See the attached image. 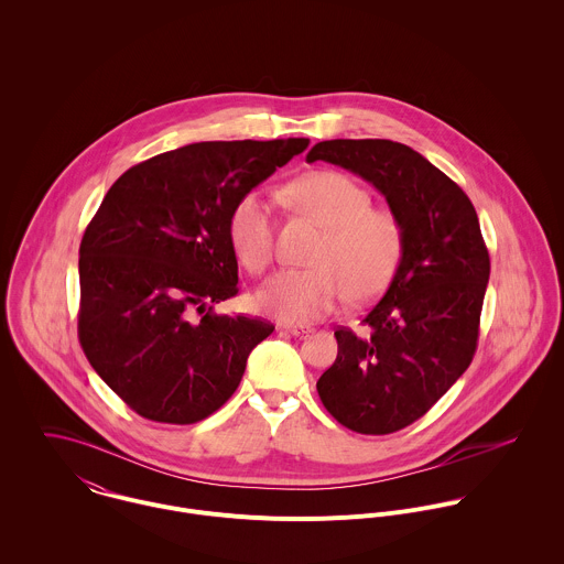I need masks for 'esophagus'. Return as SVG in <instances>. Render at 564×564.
<instances>
[{
    "instance_id": "esophagus-1",
    "label": "esophagus",
    "mask_w": 564,
    "mask_h": 564,
    "mask_svg": "<svg viewBox=\"0 0 564 564\" xmlns=\"http://www.w3.org/2000/svg\"><path fill=\"white\" fill-rule=\"evenodd\" d=\"M284 329L295 338H306L313 332L311 325H284Z\"/></svg>"
}]
</instances>
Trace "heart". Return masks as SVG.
Instances as JSON below:
<instances>
[{
	"label": "heart",
	"mask_w": 564,
	"mask_h": 564,
	"mask_svg": "<svg viewBox=\"0 0 564 564\" xmlns=\"http://www.w3.org/2000/svg\"><path fill=\"white\" fill-rule=\"evenodd\" d=\"M293 206L325 228L311 264L271 278L256 302L286 323L317 322L347 300L369 302L393 280L403 251L395 210L373 206L369 191L340 171H311L284 188ZM230 241L242 267L262 275L275 251L271 204L258 191L245 193L230 215Z\"/></svg>",
	"instance_id": "1"
}]
</instances>
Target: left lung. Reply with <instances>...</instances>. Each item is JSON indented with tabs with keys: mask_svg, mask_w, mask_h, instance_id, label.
I'll return each instance as SVG.
<instances>
[{
	"mask_svg": "<svg viewBox=\"0 0 564 564\" xmlns=\"http://www.w3.org/2000/svg\"><path fill=\"white\" fill-rule=\"evenodd\" d=\"M306 161L371 182L402 221V260L362 319L369 334L338 327L336 360L317 382L338 423L391 434L423 416L474 360L490 275L480 221L465 191L402 143L322 141Z\"/></svg>",
	"mask_w": 564,
	"mask_h": 564,
	"instance_id": "1",
	"label": "left lung"
}]
</instances>
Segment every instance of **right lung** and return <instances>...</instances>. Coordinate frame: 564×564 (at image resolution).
<instances>
[{
	"instance_id": "1",
	"label": "right lung",
	"mask_w": 564,
	"mask_h": 564,
	"mask_svg": "<svg viewBox=\"0 0 564 564\" xmlns=\"http://www.w3.org/2000/svg\"><path fill=\"white\" fill-rule=\"evenodd\" d=\"M308 139L206 141L128 169L80 242L82 349L137 414L197 423L241 384L273 325L215 315L239 293L235 204Z\"/></svg>"
}]
</instances>
